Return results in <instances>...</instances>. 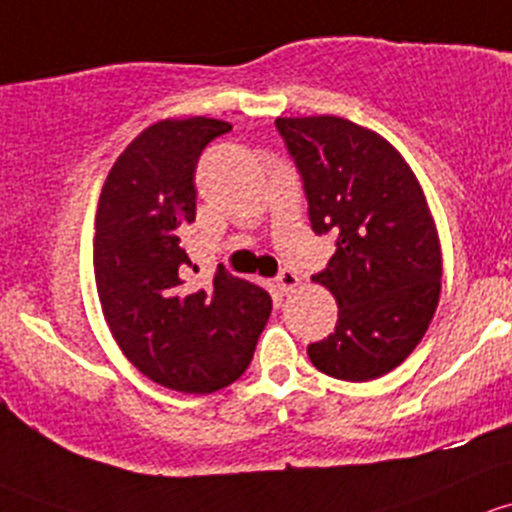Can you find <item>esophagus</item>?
Returning <instances> with one entry per match:
<instances>
[{
  "label": "esophagus",
  "instance_id": "1",
  "mask_svg": "<svg viewBox=\"0 0 512 512\" xmlns=\"http://www.w3.org/2000/svg\"><path fill=\"white\" fill-rule=\"evenodd\" d=\"M276 283H278V288H281V293L283 295H291L295 288L300 286V278H298V273L295 271H281L278 273V278H276Z\"/></svg>",
  "mask_w": 512,
  "mask_h": 512
}]
</instances>
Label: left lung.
<instances>
[{"instance_id":"obj_1","label":"left lung","mask_w":512,"mask_h":512,"mask_svg":"<svg viewBox=\"0 0 512 512\" xmlns=\"http://www.w3.org/2000/svg\"><path fill=\"white\" fill-rule=\"evenodd\" d=\"M303 177L310 226L337 236L313 278L337 300L335 333L308 345L320 372L367 382L402 365L441 295V244L424 189L397 147L337 115L276 118Z\"/></svg>"}]
</instances>
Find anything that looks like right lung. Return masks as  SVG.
Returning <instances> with one entry per match:
<instances>
[{"instance_id": "1", "label": "right lung", "mask_w": 512, "mask_h": 512, "mask_svg": "<svg viewBox=\"0 0 512 512\" xmlns=\"http://www.w3.org/2000/svg\"><path fill=\"white\" fill-rule=\"evenodd\" d=\"M229 130L204 115L160 120L120 152L100 189L93 273L103 318L123 355L175 392L209 394L239 379L271 315V295L224 268L209 288L184 281L194 170Z\"/></svg>"}]
</instances>
